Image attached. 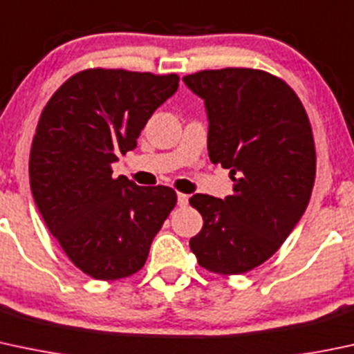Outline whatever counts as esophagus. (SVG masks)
I'll list each match as a JSON object with an SVG mask.
<instances>
[{
  "instance_id": "obj_1",
  "label": "esophagus",
  "mask_w": 354,
  "mask_h": 354,
  "mask_svg": "<svg viewBox=\"0 0 354 354\" xmlns=\"http://www.w3.org/2000/svg\"><path fill=\"white\" fill-rule=\"evenodd\" d=\"M188 195H185V193H178V205L180 207H187L188 205Z\"/></svg>"
}]
</instances>
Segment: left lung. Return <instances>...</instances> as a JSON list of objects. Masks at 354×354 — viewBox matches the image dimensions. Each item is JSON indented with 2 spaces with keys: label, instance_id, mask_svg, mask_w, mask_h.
<instances>
[{
  "label": "left lung",
  "instance_id": "left-lung-1",
  "mask_svg": "<svg viewBox=\"0 0 354 354\" xmlns=\"http://www.w3.org/2000/svg\"><path fill=\"white\" fill-rule=\"evenodd\" d=\"M183 81L205 102L208 158L234 181L225 200L189 198L203 217L189 248L212 273H245L280 249L308 205L315 181L310 122L295 91L266 71L210 69Z\"/></svg>",
  "mask_w": 354,
  "mask_h": 354
}]
</instances>
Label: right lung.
Wrapping results in <instances>:
<instances>
[{"instance_id":"add662e5","label":"right lung","mask_w":354,"mask_h":354,"mask_svg":"<svg viewBox=\"0 0 354 354\" xmlns=\"http://www.w3.org/2000/svg\"><path fill=\"white\" fill-rule=\"evenodd\" d=\"M176 74L84 69L47 102L30 149V188L47 229L83 273L103 281L137 273L176 205L169 187L111 176L151 115L178 89Z\"/></svg>"}]
</instances>
